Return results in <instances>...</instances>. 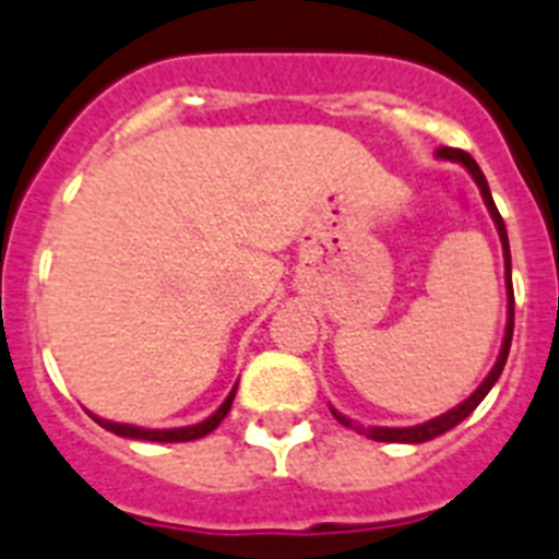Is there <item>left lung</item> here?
<instances>
[{
  "label": "left lung",
  "mask_w": 559,
  "mask_h": 559,
  "mask_svg": "<svg viewBox=\"0 0 559 559\" xmlns=\"http://www.w3.org/2000/svg\"><path fill=\"white\" fill-rule=\"evenodd\" d=\"M439 157H444V160H456L462 163L465 169L474 175L476 186L483 189V198L485 203H488V212H491L493 224H497V229H500V240H502V255H506V272H508V326H506V342H502V350H500V358H497V365H493V370L488 373V379H485L479 388L471 393L465 402H462L460 407H453V411L442 413V416H437V419L425 421V425H416V428H365V425H353L350 419H344L342 413H335L333 416L338 421H342L344 428H353L358 430L361 437L367 439H376V442H407V444H419V442H428V439H437L442 437L444 430L456 428L462 419H468L471 413H474V407L483 402L485 396H488V390L493 388V382L500 379L502 367H506V358H508V350H511V335H514V287H511V249H508V233H506V224H502L500 212H497V203H493L491 198V189H488V180H485L483 169L476 166V160L471 157L468 152H462V148H451V146H439L437 148Z\"/></svg>",
  "instance_id": "1"
}]
</instances>
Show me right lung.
<instances>
[{"label": "right lung", "instance_id": "right-lung-1", "mask_svg": "<svg viewBox=\"0 0 559 559\" xmlns=\"http://www.w3.org/2000/svg\"><path fill=\"white\" fill-rule=\"evenodd\" d=\"M233 399H235V388H233V393L226 396L224 405L217 407V411L212 413L206 421H201V425H192V428L146 430V428H134V425H117V421L97 419V416H94V421H97V425H103L106 430H111V433H117V437L146 439V442H192V439H201V437H206V433H212V430H215L217 425L226 419V413H229V407H233Z\"/></svg>", "mask_w": 559, "mask_h": 559}]
</instances>
